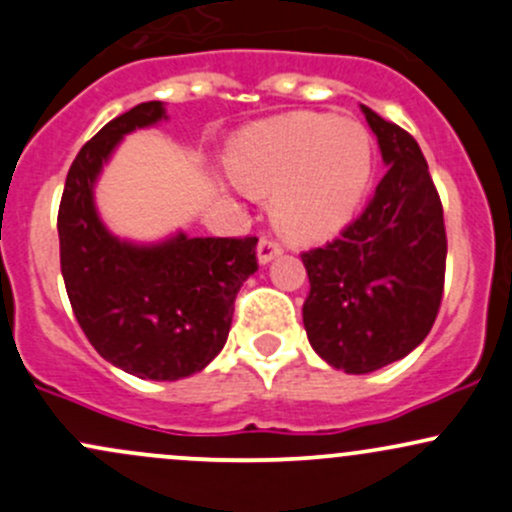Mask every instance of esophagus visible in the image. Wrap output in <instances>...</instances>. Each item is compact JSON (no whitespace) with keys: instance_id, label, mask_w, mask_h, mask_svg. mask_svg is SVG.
<instances>
[{"instance_id":"obj_1","label":"esophagus","mask_w":512,"mask_h":512,"mask_svg":"<svg viewBox=\"0 0 512 512\" xmlns=\"http://www.w3.org/2000/svg\"><path fill=\"white\" fill-rule=\"evenodd\" d=\"M282 255V245L272 238H262L260 245H257V262L260 265H270L274 257Z\"/></svg>"}]
</instances>
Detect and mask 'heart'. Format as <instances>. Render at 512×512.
Returning a JSON list of instances; mask_svg holds the SVG:
<instances>
[{"label":"heart","mask_w":512,"mask_h":512,"mask_svg":"<svg viewBox=\"0 0 512 512\" xmlns=\"http://www.w3.org/2000/svg\"><path fill=\"white\" fill-rule=\"evenodd\" d=\"M242 191L272 198V220L287 238L338 233L358 211L373 176V142L360 122L294 112L252 125L230 147Z\"/></svg>","instance_id":"1"}]
</instances>
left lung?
Returning <instances> with one entry per match:
<instances>
[{"mask_svg": "<svg viewBox=\"0 0 512 512\" xmlns=\"http://www.w3.org/2000/svg\"><path fill=\"white\" fill-rule=\"evenodd\" d=\"M385 176L341 238L301 255L304 328L331 368L365 375L405 358L432 331L444 292L446 230L427 159L405 129L360 105Z\"/></svg>", "mask_w": 512, "mask_h": 512, "instance_id": "left-lung-1", "label": "left lung"}]
</instances>
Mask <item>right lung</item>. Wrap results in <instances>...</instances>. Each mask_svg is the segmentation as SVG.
I'll return each instance as SVG.
<instances>
[{
	"instance_id": "1",
	"label": "right lung",
	"mask_w": 512,
	"mask_h": 512,
	"mask_svg": "<svg viewBox=\"0 0 512 512\" xmlns=\"http://www.w3.org/2000/svg\"><path fill=\"white\" fill-rule=\"evenodd\" d=\"M164 102L115 117L68 171L58 208L61 272L80 328L107 363L142 380L201 373L223 351L242 282L257 272V238L159 242L117 238L95 206V184L122 139L159 125Z\"/></svg>"
}]
</instances>
